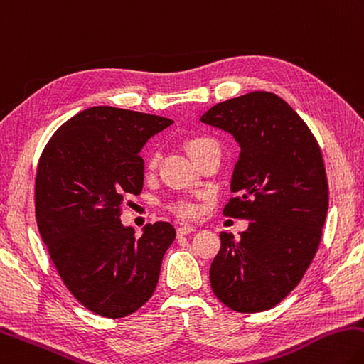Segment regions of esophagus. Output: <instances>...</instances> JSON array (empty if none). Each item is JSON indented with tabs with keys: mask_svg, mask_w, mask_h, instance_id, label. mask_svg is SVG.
Listing matches in <instances>:
<instances>
[{
	"mask_svg": "<svg viewBox=\"0 0 364 364\" xmlns=\"http://www.w3.org/2000/svg\"><path fill=\"white\" fill-rule=\"evenodd\" d=\"M196 226H191V224H184V226H180L176 229V234L178 235H188L191 232H194Z\"/></svg>",
	"mask_w": 364,
	"mask_h": 364,
	"instance_id": "esophagus-1",
	"label": "esophagus"
}]
</instances>
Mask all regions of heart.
<instances>
[{
    "label": "heart",
    "instance_id": "1",
    "mask_svg": "<svg viewBox=\"0 0 364 364\" xmlns=\"http://www.w3.org/2000/svg\"><path fill=\"white\" fill-rule=\"evenodd\" d=\"M211 144H216V143L211 140L210 136L194 135V136H189L188 140L184 141V148H186L188 154L194 159L197 154L202 153L205 148L211 146ZM157 161H159V154H157L156 151H154V153H151L149 159H148V168L153 170L156 165H157ZM171 210H173L175 213L180 215V216H191V215L194 213V207L191 203H188V202H178V203L173 205V207H171Z\"/></svg>",
    "mask_w": 364,
    "mask_h": 364
}]
</instances>
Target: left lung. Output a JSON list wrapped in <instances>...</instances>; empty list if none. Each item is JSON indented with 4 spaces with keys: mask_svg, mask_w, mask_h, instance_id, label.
Masks as SVG:
<instances>
[{
    "mask_svg": "<svg viewBox=\"0 0 364 364\" xmlns=\"http://www.w3.org/2000/svg\"><path fill=\"white\" fill-rule=\"evenodd\" d=\"M240 146L224 208L248 229L220 232L221 250L210 267L215 296L229 309L256 314L293 291L312 262L328 211L321 151L299 114L270 92L230 98L202 114Z\"/></svg>",
    "mask_w": 364,
    "mask_h": 364,
    "instance_id": "obj_1",
    "label": "left lung"
}]
</instances>
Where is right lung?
<instances>
[{
    "instance_id": "1",
    "label": "right lung",
    "mask_w": 364,
    "mask_h": 364,
    "mask_svg": "<svg viewBox=\"0 0 364 364\" xmlns=\"http://www.w3.org/2000/svg\"><path fill=\"white\" fill-rule=\"evenodd\" d=\"M171 124L154 114L94 107L65 122L39 159V234L71 294L97 315L122 318L136 312L159 282L175 228L157 221L135 237L119 208L124 197L143 189L140 151Z\"/></svg>"
}]
</instances>
